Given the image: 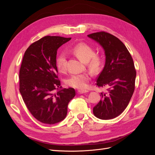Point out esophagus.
I'll use <instances>...</instances> for the list:
<instances>
[{"mask_svg":"<svg viewBox=\"0 0 155 155\" xmlns=\"http://www.w3.org/2000/svg\"><path fill=\"white\" fill-rule=\"evenodd\" d=\"M88 91L87 90H78V92L79 93V94H83V93H87L88 92Z\"/></svg>","mask_w":155,"mask_h":155,"instance_id":"1","label":"esophagus"}]
</instances>
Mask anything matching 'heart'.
<instances>
[{
    "mask_svg": "<svg viewBox=\"0 0 155 155\" xmlns=\"http://www.w3.org/2000/svg\"><path fill=\"white\" fill-rule=\"evenodd\" d=\"M71 51L82 61L88 63V66L92 70H96L101 64V58L94 54L92 46L80 42L73 46ZM56 67L59 72H64L67 67V56L64 53H59L55 59ZM92 75L91 73L72 74L66 80L67 85L78 89H85L88 87Z\"/></svg>",
    "mask_w": 155,
    "mask_h": 155,
    "instance_id": "heart-1",
    "label": "heart"
}]
</instances>
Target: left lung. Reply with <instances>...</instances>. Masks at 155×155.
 Returning a JSON list of instances; mask_svg holds the SVG:
<instances>
[{"instance_id":"1","label":"left lung","mask_w":155,"mask_h":155,"mask_svg":"<svg viewBox=\"0 0 155 155\" xmlns=\"http://www.w3.org/2000/svg\"><path fill=\"white\" fill-rule=\"evenodd\" d=\"M105 50V64L96 80L99 87H107L101 100L93 108L97 118L110 120L120 115L127 107L135 88L137 72L133 59L118 38L105 31L87 35Z\"/></svg>"}]
</instances>
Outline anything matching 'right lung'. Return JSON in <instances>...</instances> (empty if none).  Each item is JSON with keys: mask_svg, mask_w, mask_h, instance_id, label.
Returning <instances> with one entry per match:
<instances>
[{"mask_svg": "<svg viewBox=\"0 0 155 155\" xmlns=\"http://www.w3.org/2000/svg\"><path fill=\"white\" fill-rule=\"evenodd\" d=\"M71 38L45 36L26 50L19 71V91L28 109L35 119L46 124L63 120L74 88L61 89L55 59L57 50ZM57 89L56 93L54 92Z\"/></svg>", "mask_w": 155, "mask_h": 155, "instance_id": "1", "label": "right lung"}]
</instances>
